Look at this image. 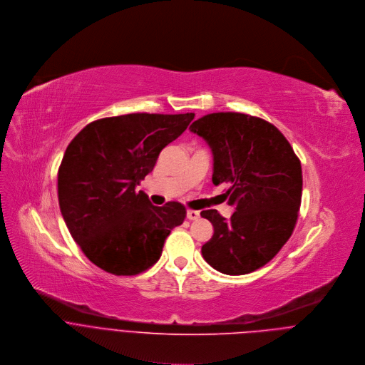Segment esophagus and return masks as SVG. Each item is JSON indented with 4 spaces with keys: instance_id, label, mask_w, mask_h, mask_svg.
I'll return each instance as SVG.
<instances>
[{
    "instance_id": "34e87169",
    "label": "esophagus",
    "mask_w": 365,
    "mask_h": 365,
    "mask_svg": "<svg viewBox=\"0 0 365 365\" xmlns=\"http://www.w3.org/2000/svg\"><path fill=\"white\" fill-rule=\"evenodd\" d=\"M198 217H200V211H197V210H188L187 211V218H188V220H197Z\"/></svg>"
}]
</instances>
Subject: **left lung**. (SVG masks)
<instances>
[{
  "instance_id": "1",
  "label": "left lung",
  "mask_w": 365,
  "mask_h": 365,
  "mask_svg": "<svg viewBox=\"0 0 365 365\" xmlns=\"http://www.w3.org/2000/svg\"><path fill=\"white\" fill-rule=\"evenodd\" d=\"M212 153V184H227L233 215L204 210L212 237L201 247L215 270L239 276L270 262L292 236L302 198V167L270 122L239 112L205 115L190 126Z\"/></svg>"
}]
</instances>
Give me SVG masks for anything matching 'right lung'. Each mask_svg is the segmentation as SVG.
I'll return each mask as SVG.
<instances>
[{"label":"right lung","instance_id":"right-lung-1","mask_svg":"<svg viewBox=\"0 0 365 365\" xmlns=\"http://www.w3.org/2000/svg\"><path fill=\"white\" fill-rule=\"evenodd\" d=\"M194 113H129L98 119L71 139L57 173L64 223L85 256L116 276L158 262L165 239L182 225L185 207L151 204L135 188Z\"/></svg>","mask_w":365,"mask_h":365}]
</instances>
